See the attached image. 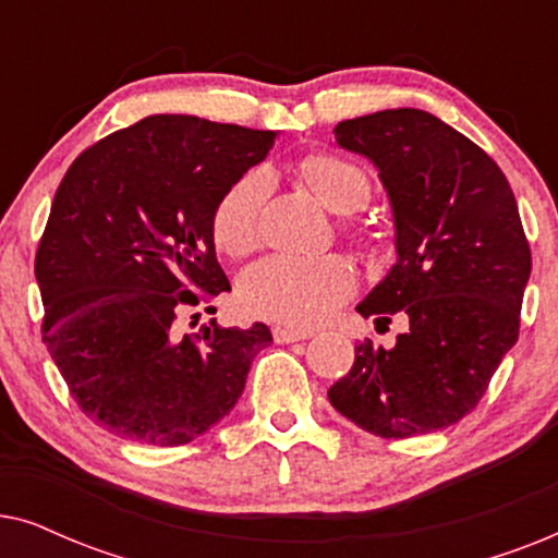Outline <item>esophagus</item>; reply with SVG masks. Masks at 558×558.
Segmentation results:
<instances>
[{
	"mask_svg": "<svg viewBox=\"0 0 558 558\" xmlns=\"http://www.w3.org/2000/svg\"><path fill=\"white\" fill-rule=\"evenodd\" d=\"M312 338V332L307 330H292V327H274V340L281 342H296V340H307Z\"/></svg>",
	"mask_w": 558,
	"mask_h": 558,
	"instance_id": "34e87169",
	"label": "esophagus"
}]
</instances>
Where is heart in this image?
<instances>
[{
	"instance_id": "b5f03b06",
	"label": "heart",
	"mask_w": 558,
	"mask_h": 558,
	"mask_svg": "<svg viewBox=\"0 0 558 558\" xmlns=\"http://www.w3.org/2000/svg\"><path fill=\"white\" fill-rule=\"evenodd\" d=\"M302 180L327 210L350 216L371 197L361 167L332 155H310L300 165ZM271 193L264 167L243 172L223 190L213 208V239L231 256L254 251L262 241V213ZM355 274L342 256H266L241 279V302L251 315L289 327L325 323L353 294Z\"/></svg>"
}]
</instances>
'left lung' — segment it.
<instances>
[{"instance_id":"1","label":"left lung","mask_w":558,"mask_h":558,"mask_svg":"<svg viewBox=\"0 0 558 558\" xmlns=\"http://www.w3.org/2000/svg\"><path fill=\"white\" fill-rule=\"evenodd\" d=\"M335 142L378 170L393 216L396 264L357 304L409 330L393 348L363 340L327 399L361 429L407 439L447 429L483 399L518 340L531 248L500 167L422 109L340 121Z\"/></svg>"}]
</instances>
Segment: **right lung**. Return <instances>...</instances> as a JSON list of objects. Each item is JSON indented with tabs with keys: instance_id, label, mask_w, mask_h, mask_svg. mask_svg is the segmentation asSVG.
<instances>
[{
	"instance_id": "right-lung-1",
	"label": "right lung",
	"mask_w": 558,
	"mask_h": 558,
	"mask_svg": "<svg viewBox=\"0 0 558 558\" xmlns=\"http://www.w3.org/2000/svg\"><path fill=\"white\" fill-rule=\"evenodd\" d=\"M277 132L155 113L71 165L35 256L43 340L83 414L136 445L180 447L241 399L271 330L174 332L182 307L231 292L213 243L223 190ZM198 294L195 295L194 292Z\"/></svg>"
}]
</instances>
